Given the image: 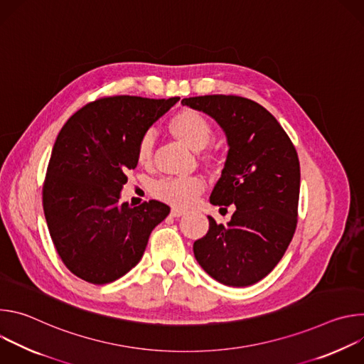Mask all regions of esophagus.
<instances>
[{
	"mask_svg": "<svg viewBox=\"0 0 364 364\" xmlns=\"http://www.w3.org/2000/svg\"><path fill=\"white\" fill-rule=\"evenodd\" d=\"M186 215V210H181V209H173L171 210V216L173 218H181Z\"/></svg>",
	"mask_w": 364,
	"mask_h": 364,
	"instance_id": "34e87169",
	"label": "esophagus"
}]
</instances>
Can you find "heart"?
<instances>
[{
	"mask_svg": "<svg viewBox=\"0 0 364 364\" xmlns=\"http://www.w3.org/2000/svg\"><path fill=\"white\" fill-rule=\"evenodd\" d=\"M168 131L184 145L194 151L203 149L213 136V128L201 112L184 108L168 119ZM152 157V135L149 132L139 138L136 145V161L148 164ZM203 191V183L194 177H168L154 186V194L174 207L191 205Z\"/></svg>",
	"mask_w": 364,
	"mask_h": 364,
	"instance_id": "heart-1",
	"label": "heart"
}]
</instances>
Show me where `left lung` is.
Listing matches in <instances>:
<instances>
[{"label":"left lung","instance_id":"left-lung-1","mask_svg":"<svg viewBox=\"0 0 364 364\" xmlns=\"http://www.w3.org/2000/svg\"><path fill=\"white\" fill-rule=\"evenodd\" d=\"M181 103L210 115L225 131L229 152L210 203L236 205L226 226L209 216V232L194 242V256L220 284L252 285L278 265L296 229V149L274 115L250 99L204 95Z\"/></svg>","mask_w":364,"mask_h":364}]
</instances>
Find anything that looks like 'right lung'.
Returning a JSON list of instances; mask_svg holds the SVG:
<instances>
[{
	"mask_svg": "<svg viewBox=\"0 0 364 364\" xmlns=\"http://www.w3.org/2000/svg\"><path fill=\"white\" fill-rule=\"evenodd\" d=\"M180 97L118 95L96 99L73 114L51 151L43 209L53 245L77 278L103 285L129 272L152 229L170 213L161 201L119 204L136 145Z\"/></svg>",
	"mask_w": 364,
	"mask_h": 364,
	"instance_id": "add662e5",
	"label": "right lung"
}]
</instances>
